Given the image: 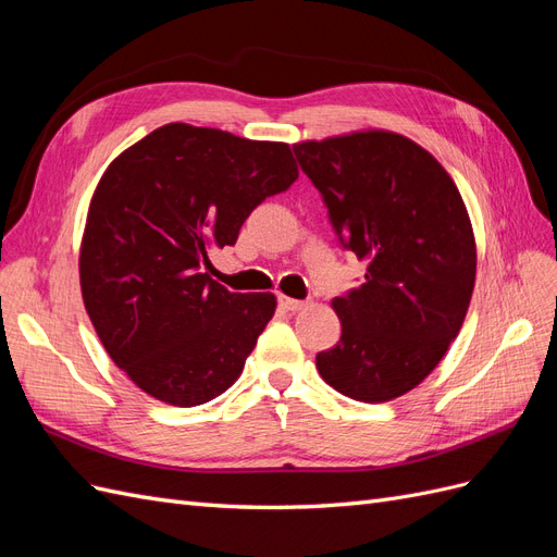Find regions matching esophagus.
<instances>
[{
  "label": "esophagus",
  "instance_id": "esophagus-1",
  "mask_svg": "<svg viewBox=\"0 0 557 557\" xmlns=\"http://www.w3.org/2000/svg\"><path fill=\"white\" fill-rule=\"evenodd\" d=\"M278 307H281L283 311H288V313H295V311H301V309H307V301H299V299H293V297H285V295H278Z\"/></svg>",
  "mask_w": 557,
  "mask_h": 557
}]
</instances>
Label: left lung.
I'll use <instances>...</instances> for the list:
<instances>
[{"label": "left lung", "instance_id": "obj_1", "mask_svg": "<svg viewBox=\"0 0 557 557\" xmlns=\"http://www.w3.org/2000/svg\"><path fill=\"white\" fill-rule=\"evenodd\" d=\"M364 281L332 307L342 339L315 356L350 399L391 401L423 381L458 336L476 281V244L453 178L425 148L385 129L293 146Z\"/></svg>", "mask_w": 557, "mask_h": 557}]
</instances>
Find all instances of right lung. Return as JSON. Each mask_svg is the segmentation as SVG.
<instances>
[{"label":"right lung","mask_w":557,"mask_h":557,"mask_svg":"<svg viewBox=\"0 0 557 557\" xmlns=\"http://www.w3.org/2000/svg\"><path fill=\"white\" fill-rule=\"evenodd\" d=\"M297 176L288 144L185 123L107 166L81 242V293L99 342L144 393L197 407L239 379L276 297L230 293L201 267Z\"/></svg>","instance_id":"obj_1"}]
</instances>
